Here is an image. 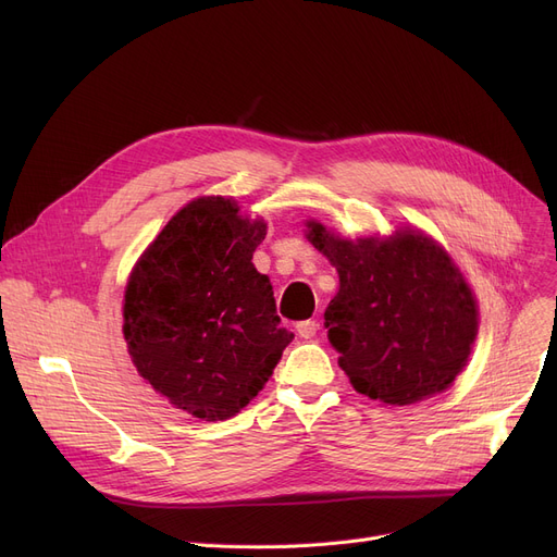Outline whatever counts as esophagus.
<instances>
[{
	"label": "esophagus",
	"instance_id": "34e87169",
	"mask_svg": "<svg viewBox=\"0 0 557 557\" xmlns=\"http://www.w3.org/2000/svg\"><path fill=\"white\" fill-rule=\"evenodd\" d=\"M296 330H298V334H300L302 338H311V336H315V332H318V323H315V320H302V323L296 325Z\"/></svg>",
	"mask_w": 557,
	"mask_h": 557
}]
</instances>
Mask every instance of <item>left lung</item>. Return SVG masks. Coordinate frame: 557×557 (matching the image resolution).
Listing matches in <instances>:
<instances>
[{
    "instance_id": "left-lung-1",
    "label": "left lung",
    "mask_w": 557,
    "mask_h": 557,
    "mask_svg": "<svg viewBox=\"0 0 557 557\" xmlns=\"http://www.w3.org/2000/svg\"><path fill=\"white\" fill-rule=\"evenodd\" d=\"M309 242L341 277L325 327L352 386L391 406L451 386L479 330L472 290L451 259L413 232L345 242L309 223Z\"/></svg>"
}]
</instances>
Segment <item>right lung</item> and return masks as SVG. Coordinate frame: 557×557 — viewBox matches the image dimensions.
Masks as SVG:
<instances>
[{
    "label": "right lung",
    "instance_id": "right-lung-1",
    "mask_svg": "<svg viewBox=\"0 0 557 557\" xmlns=\"http://www.w3.org/2000/svg\"><path fill=\"white\" fill-rule=\"evenodd\" d=\"M267 223L221 196L191 200L137 261L124 336L137 372L175 408L227 420L263 388L294 334L280 327L255 248Z\"/></svg>",
    "mask_w": 557,
    "mask_h": 557
}]
</instances>
